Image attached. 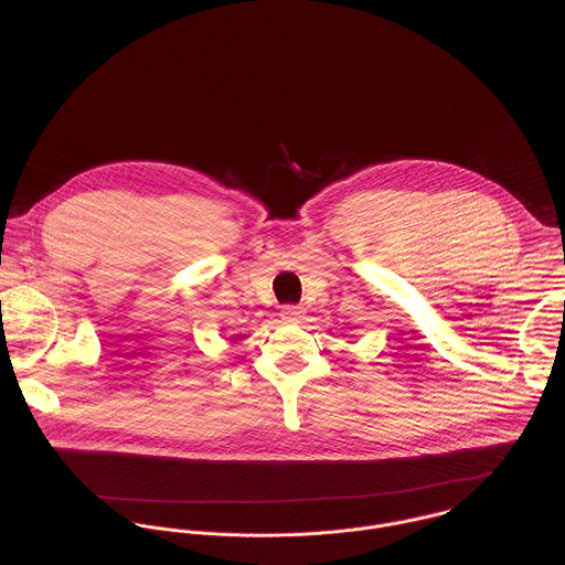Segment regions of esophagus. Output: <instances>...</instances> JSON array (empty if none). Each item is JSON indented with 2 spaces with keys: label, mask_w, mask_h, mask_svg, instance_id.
Returning a JSON list of instances; mask_svg holds the SVG:
<instances>
[{
  "label": "esophagus",
  "mask_w": 565,
  "mask_h": 565,
  "mask_svg": "<svg viewBox=\"0 0 565 565\" xmlns=\"http://www.w3.org/2000/svg\"><path fill=\"white\" fill-rule=\"evenodd\" d=\"M280 318L285 322H300L305 318V309L302 307H296V305H289V307H282L280 311Z\"/></svg>",
  "instance_id": "1"
}]
</instances>
